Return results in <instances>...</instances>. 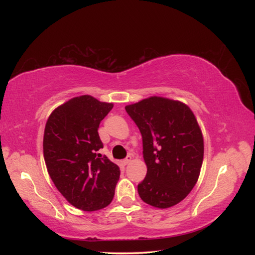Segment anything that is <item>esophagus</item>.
Listing matches in <instances>:
<instances>
[{
	"mask_svg": "<svg viewBox=\"0 0 255 255\" xmlns=\"http://www.w3.org/2000/svg\"><path fill=\"white\" fill-rule=\"evenodd\" d=\"M131 158H132V157L130 156V155H129V156H127L126 158L123 159V162H122V163L124 164V165H127V164L131 161Z\"/></svg>",
	"mask_w": 255,
	"mask_h": 255,
	"instance_id": "obj_1",
	"label": "esophagus"
}]
</instances>
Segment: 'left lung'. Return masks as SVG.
<instances>
[{
	"label": "left lung",
	"mask_w": 255,
	"mask_h": 255,
	"mask_svg": "<svg viewBox=\"0 0 255 255\" xmlns=\"http://www.w3.org/2000/svg\"><path fill=\"white\" fill-rule=\"evenodd\" d=\"M126 111L143 137L147 166L138 195L161 209L179 204L196 185L204 159V138L195 115L184 103L162 97L126 106Z\"/></svg>",
	"instance_id": "8db88e82"
}]
</instances>
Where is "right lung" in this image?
Returning <instances> with one entry per match:
<instances>
[{
  "label": "right lung",
  "instance_id": "right-lung-1",
  "mask_svg": "<svg viewBox=\"0 0 255 255\" xmlns=\"http://www.w3.org/2000/svg\"><path fill=\"white\" fill-rule=\"evenodd\" d=\"M114 108L91 96H81L51 112L44 132V157L50 179L76 208L94 211L114 199L120 170L98 153L101 120Z\"/></svg>",
  "mask_w": 255,
  "mask_h": 255
}]
</instances>
